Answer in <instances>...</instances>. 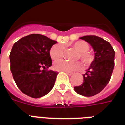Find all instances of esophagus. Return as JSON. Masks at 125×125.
Masks as SVG:
<instances>
[{
	"label": "esophagus",
	"instance_id": "1",
	"mask_svg": "<svg viewBox=\"0 0 125 125\" xmlns=\"http://www.w3.org/2000/svg\"><path fill=\"white\" fill-rule=\"evenodd\" d=\"M65 72L67 73L68 75H69V76H72V75L73 74V73H72V72Z\"/></svg>",
	"mask_w": 125,
	"mask_h": 125
}]
</instances>
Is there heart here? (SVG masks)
Listing matches in <instances>:
<instances>
[{
    "label": "heart",
    "mask_w": 125,
    "mask_h": 125,
    "mask_svg": "<svg viewBox=\"0 0 125 125\" xmlns=\"http://www.w3.org/2000/svg\"><path fill=\"white\" fill-rule=\"evenodd\" d=\"M74 49L78 53L76 54V59L80 58L85 65H89L94 60V55L90 53L89 45L84 41H78L72 45ZM63 54V47L61 44H55L52 47L49 51V55L52 60H56L60 59ZM81 66L80 62H68L64 60H58L54 63L55 70L63 72H74L78 70Z\"/></svg>",
    "instance_id": "b5f03b06"
}]
</instances>
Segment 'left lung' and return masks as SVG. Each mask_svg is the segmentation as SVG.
I'll return each instance as SVG.
<instances>
[{
  "mask_svg": "<svg viewBox=\"0 0 125 125\" xmlns=\"http://www.w3.org/2000/svg\"><path fill=\"white\" fill-rule=\"evenodd\" d=\"M80 39L92 47L95 57L83 75V83L74 87V90L84 96H93L101 92L110 81L115 66V51L109 42L99 37L86 35Z\"/></svg>",
  "mask_w": 125,
  "mask_h": 125,
  "instance_id": "left-lung-1",
  "label": "left lung"
}]
</instances>
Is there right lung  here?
Segmentation results:
<instances>
[{
    "instance_id": "obj_1",
    "label": "right lung",
    "mask_w": 125,
    "mask_h": 125,
    "mask_svg": "<svg viewBox=\"0 0 125 125\" xmlns=\"http://www.w3.org/2000/svg\"><path fill=\"white\" fill-rule=\"evenodd\" d=\"M55 43L46 36L31 34L13 45L9 55L10 70L18 88L29 96H44L54 86L58 72L47 69L52 65L49 51Z\"/></svg>"
}]
</instances>
